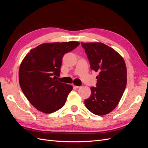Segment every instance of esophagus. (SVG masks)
Returning a JSON list of instances; mask_svg holds the SVG:
<instances>
[{
    "label": "esophagus",
    "instance_id": "34e87169",
    "mask_svg": "<svg viewBox=\"0 0 148 148\" xmlns=\"http://www.w3.org/2000/svg\"><path fill=\"white\" fill-rule=\"evenodd\" d=\"M73 88H75V89H78L79 88V86H76V85H75V84H73Z\"/></svg>",
    "mask_w": 148,
    "mask_h": 148
}]
</instances>
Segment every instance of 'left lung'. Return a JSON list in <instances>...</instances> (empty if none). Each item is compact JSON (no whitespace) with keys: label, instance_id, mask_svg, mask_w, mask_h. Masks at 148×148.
Wrapping results in <instances>:
<instances>
[{"label":"left lung","instance_id":"1","mask_svg":"<svg viewBox=\"0 0 148 148\" xmlns=\"http://www.w3.org/2000/svg\"><path fill=\"white\" fill-rule=\"evenodd\" d=\"M91 69L99 73L97 87L84 101L86 108L94 114L104 115L112 111L119 103L126 88L127 66L123 57L114 49L101 42H81Z\"/></svg>","mask_w":148,"mask_h":148}]
</instances>
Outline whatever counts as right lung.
Returning a JSON list of instances; mask_svg holds the SVG:
<instances>
[{"label":"right lung","mask_w":148,"mask_h":148,"mask_svg":"<svg viewBox=\"0 0 148 148\" xmlns=\"http://www.w3.org/2000/svg\"><path fill=\"white\" fill-rule=\"evenodd\" d=\"M79 44L77 41L44 43L31 49L22 60L18 72L20 87L38 110L50 114L64 106L73 86L56 78L60 76L65 53Z\"/></svg>","instance_id":"obj_1"}]
</instances>
